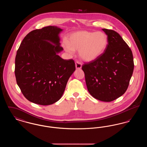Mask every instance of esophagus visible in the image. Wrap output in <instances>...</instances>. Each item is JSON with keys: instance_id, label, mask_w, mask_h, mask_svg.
<instances>
[{"instance_id": "34e87169", "label": "esophagus", "mask_w": 147, "mask_h": 147, "mask_svg": "<svg viewBox=\"0 0 147 147\" xmlns=\"http://www.w3.org/2000/svg\"><path fill=\"white\" fill-rule=\"evenodd\" d=\"M82 65L79 62H76V69H80L82 68Z\"/></svg>"}]
</instances>
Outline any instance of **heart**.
Here are the masks:
<instances>
[{
  "mask_svg": "<svg viewBox=\"0 0 147 147\" xmlns=\"http://www.w3.org/2000/svg\"><path fill=\"white\" fill-rule=\"evenodd\" d=\"M107 45L108 37L104 32L81 30L70 34L63 43V47L69 53L79 51V58L90 62L104 53Z\"/></svg>",
  "mask_w": 147,
  "mask_h": 147,
  "instance_id": "obj_1",
  "label": "heart"
}]
</instances>
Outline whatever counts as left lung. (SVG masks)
Here are the masks:
<instances>
[{
	"instance_id": "left-lung-1",
	"label": "left lung",
	"mask_w": 147,
	"mask_h": 147,
	"mask_svg": "<svg viewBox=\"0 0 147 147\" xmlns=\"http://www.w3.org/2000/svg\"><path fill=\"white\" fill-rule=\"evenodd\" d=\"M102 30L108 37L107 48L97 59L83 64L82 69L91 96L110 102L121 96L128 88L134 69L133 55L117 32Z\"/></svg>"
}]
</instances>
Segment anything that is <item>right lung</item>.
<instances>
[{"instance_id": "1", "label": "right lung", "mask_w": 147, "mask_h": 147, "mask_svg": "<svg viewBox=\"0 0 147 147\" xmlns=\"http://www.w3.org/2000/svg\"><path fill=\"white\" fill-rule=\"evenodd\" d=\"M63 29L49 26L32 31L20 44L15 57L17 84L28 101L49 105L63 95L76 70L73 59H63L59 34Z\"/></svg>"}]
</instances>
